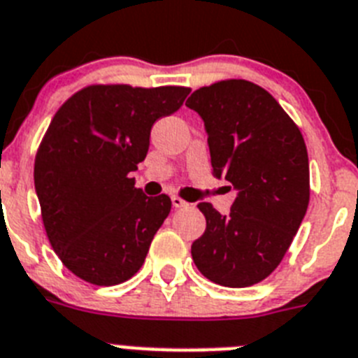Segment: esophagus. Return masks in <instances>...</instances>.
Segmentation results:
<instances>
[{"instance_id": "1", "label": "esophagus", "mask_w": 358, "mask_h": 358, "mask_svg": "<svg viewBox=\"0 0 358 358\" xmlns=\"http://www.w3.org/2000/svg\"><path fill=\"white\" fill-rule=\"evenodd\" d=\"M171 202H173V207H176V209H180V207H187L189 203L185 202V200H182L180 196H171Z\"/></svg>"}]
</instances>
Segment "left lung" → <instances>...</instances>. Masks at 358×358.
Returning <instances> with one entry per match:
<instances>
[{"instance_id":"1","label":"left lung","mask_w":358,"mask_h":358,"mask_svg":"<svg viewBox=\"0 0 358 358\" xmlns=\"http://www.w3.org/2000/svg\"><path fill=\"white\" fill-rule=\"evenodd\" d=\"M203 120L213 174L236 191L229 215L198 203L206 233L191 245L198 271L225 287H248L275 271L309 203L304 138L262 87L227 80L185 101Z\"/></svg>"}]
</instances>
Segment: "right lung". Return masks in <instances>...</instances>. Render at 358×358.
I'll use <instances>...</instances> for the list:
<instances>
[{
  "label": "right lung",
  "instance_id": "1",
  "mask_svg": "<svg viewBox=\"0 0 358 358\" xmlns=\"http://www.w3.org/2000/svg\"><path fill=\"white\" fill-rule=\"evenodd\" d=\"M191 89L92 85L54 114L36 155L34 187L49 242L63 266L96 286H116L143 266L171 211L131 173L145 160L156 120Z\"/></svg>",
  "mask_w": 358,
  "mask_h": 358
}]
</instances>
